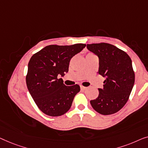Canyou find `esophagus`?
Returning <instances> with one entry per match:
<instances>
[{
	"label": "esophagus",
	"mask_w": 148,
	"mask_h": 148,
	"mask_svg": "<svg viewBox=\"0 0 148 148\" xmlns=\"http://www.w3.org/2000/svg\"><path fill=\"white\" fill-rule=\"evenodd\" d=\"M80 88L82 89V90H85V89L86 88V87H85V86H80Z\"/></svg>",
	"instance_id": "esophagus-1"
}]
</instances>
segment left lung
<instances>
[{"label": "left lung", "instance_id": "obj_1", "mask_svg": "<svg viewBox=\"0 0 148 148\" xmlns=\"http://www.w3.org/2000/svg\"><path fill=\"white\" fill-rule=\"evenodd\" d=\"M99 59V73L105 77L99 97L90 101L93 109L104 115L114 114L127 102L135 82L132 60L127 53L107 43L87 44Z\"/></svg>", "mask_w": 148, "mask_h": 148}]
</instances>
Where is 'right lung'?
I'll use <instances>...</instances> for the list:
<instances>
[{
    "label": "right lung",
    "mask_w": 148,
    "mask_h": 148,
    "mask_svg": "<svg viewBox=\"0 0 148 148\" xmlns=\"http://www.w3.org/2000/svg\"><path fill=\"white\" fill-rule=\"evenodd\" d=\"M86 44L50 45L32 56L28 64L26 84L37 107L45 115L61 116L71 107L80 86H66L60 76L68 72L70 60Z\"/></svg>",
    "instance_id": "1"
}]
</instances>
